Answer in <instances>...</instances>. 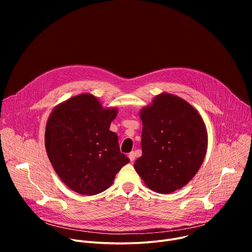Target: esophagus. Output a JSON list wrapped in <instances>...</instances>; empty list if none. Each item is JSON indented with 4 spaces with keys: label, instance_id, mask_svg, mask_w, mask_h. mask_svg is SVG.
Wrapping results in <instances>:
<instances>
[{
    "label": "esophagus",
    "instance_id": "1",
    "mask_svg": "<svg viewBox=\"0 0 252 252\" xmlns=\"http://www.w3.org/2000/svg\"><path fill=\"white\" fill-rule=\"evenodd\" d=\"M127 157H128V158H129V160H130L131 162H132V161L134 160V158H135V155H134V153H132V152L129 153Z\"/></svg>",
    "mask_w": 252,
    "mask_h": 252
}]
</instances>
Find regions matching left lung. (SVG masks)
Returning <instances> with one entry per match:
<instances>
[{"mask_svg":"<svg viewBox=\"0 0 252 252\" xmlns=\"http://www.w3.org/2000/svg\"><path fill=\"white\" fill-rule=\"evenodd\" d=\"M142 156L134 169L158 193L187 186L200 168L207 151L205 124L186 99L161 93L139 111Z\"/></svg>","mask_w":252,"mask_h":252,"instance_id":"1","label":"left lung"}]
</instances>
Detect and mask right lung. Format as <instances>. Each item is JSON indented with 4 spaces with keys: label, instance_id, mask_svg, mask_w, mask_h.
I'll use <instances>...</instances> for the list:
<instances>
[{
    "label": "right lung",
    "instance_id": "1",
    "mask_svg": "<svg viewBox=\"0 0 252 252\" xmlns=\"http://www.w3.org/2000/svg\"><path fill=\"white\" fill-rule=\"evenodd\" d=\"M118 107H103L84 93L57 104L45 132L49 159L62 182L73 191L94 195L109 189L129 162L120 152L118 134L110 130Z\"/></svg>",
    "mask_w": 252,
    "mask_h": 252
}]
</instances>
